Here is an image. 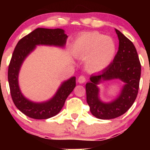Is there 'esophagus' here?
<instances>
[{"instance_id": "esophagus-1", "label": "esophagus", "mask_w": 150, "mask_h": 150, "mask_svg": "<svg viewBox=\"0 0 150 150\" xmlns=\"http://www.w3.org/2000/svg\"><path fill=\"white\" fill-rule=\"evenodd\" d=\"M86 81V77L84 76V75H80V77H78V82L80 84L85 83Z\"/></svg>"}]
</instances>
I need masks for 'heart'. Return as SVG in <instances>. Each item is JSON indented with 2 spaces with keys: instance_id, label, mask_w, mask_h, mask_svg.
<instances>
[{
  "instance_id": "obj_1",
  "label": "heart",
  "mask_w": 150,
  "mask_h": 150,
  "mask_svg": "<svg viewBox=\"0 0 150 150\" xmlns=\"http://www.w3.org/2000/svg\"><path fill=\"white\" fill-rule=\"evenodd\" d=\"M73 52L77 57L85 59V66L89 71H101L114 58L116 45L111 37L99 32H90L77 39Z\"/></svg>"
}]
</instances>
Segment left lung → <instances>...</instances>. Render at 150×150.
Returning <instances> with one entry per match:
<instances>
[{
    "label": "left lung",
    "mask_w": 150,
    "mask_h": 150,
    "mask_svg": "<svg viewBox=\"0 0 150 150\" xmlns=\"http://www.w3.org/2000/svg\"><path fill=\"white\" fill-rule=\"evenodd\" d=\"M119 40L118 51L106 69L90 76L86 84L87 102L93 116L99 119H112L124 114L137 97L141 75V65L132 42L115 29ZM120 79L125 83L114 100L106 103L99 98L98 85L102 81Z\"/></svg>",
    "instance_id": "obj_1"
}]
</instances>
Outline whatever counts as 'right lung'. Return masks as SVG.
Segmentation results:
<instances>
[{
	"mask_svg": "<svg viewBox=\"0 0 150 150\" xmlns=\"http://www.w3.org/2000/svg\"><path fill=\"white\" fill-rule=\"evenodd\" d=\"M68 36L62 29L37 28L19 41L15 46L8 67V82L10 94L16 107L30 118L47 119L61 111L65 101L76 85L75 77L61 84L54 96L43 102H34L22 94L19 87L18 76L25 58L38 45L64 47Z\"/></svg>",
	"mask_w": 150,
	"mask_h": 150,
	"instance_id": "obj_1",
	"label": "right lung"
}]
</instances>
